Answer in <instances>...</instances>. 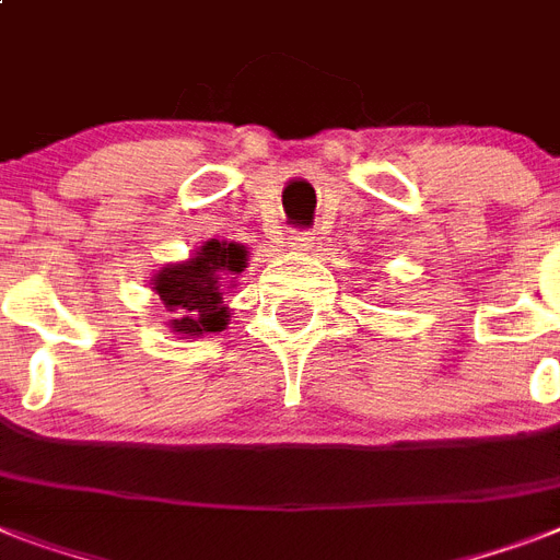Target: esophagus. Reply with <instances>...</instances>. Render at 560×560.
<instances>
[{
    "label": "esophagus",
    "instance_id": "esophagus-1",
    "mask_svg": "<svg viewBox=\"0 0 560 560\" xmlns=\"http://www.w3.org/2000/svg\"><path fill=\"white\" fill-rule=\"evenodd\" d=\"M288 244L293 253H311V246H314V237H311V232H290Z\"/></svg>",
    "mask_w": 560,
    "mask_h": 560
}]
</instances>
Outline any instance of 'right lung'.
<instances>
[{"label": "right lung", "instance_id": "1", "mask_svg": "<svg viewBox=\"0 0 560 560\" xmlns=\"http://www.w3.org/2000/svg\"><path fill=\"white\" fill-rule=\"evenodd\" d=\"M246 267V246L235 241H206L188 261L165 264L153 276V290L162 305L177 319L171 328L183 337L223 331L229 325V307L223 305V290Z\"/></svg>", "mask_w": 560, "mask_h": 560}]
</instances>
